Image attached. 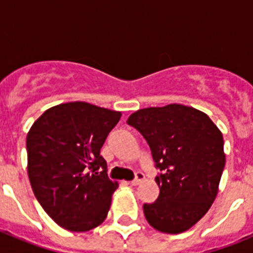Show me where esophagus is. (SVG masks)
Instances as JSON below:
<instances>
[{
	"label": "esophagus",
	"mask_w": 253,
	"mask_h": 253,
	"mask_svg": "<svg viewBox=\"0 0 253 253\" xmlns=\"http://www.w3.org/2000/svg\"><path fill=\"white\" fill-rule=\"evenodd\" d=\"M143 180H144V175H143L142 172H137V173H135V178L131 181V185H134V186H135V185H139Z\"/></svg>",
	"instance_id": "obj_1"
}]
</instances>
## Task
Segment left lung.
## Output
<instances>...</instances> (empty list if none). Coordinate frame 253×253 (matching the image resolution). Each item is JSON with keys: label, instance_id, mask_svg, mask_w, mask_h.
I'll return each instance as SVG.
<instances>
[{"label": "left lung", "instance_id": "left-lung-1", "mask_svg": "<svg viewBox=\"0 0 253 253\" xmlns=\"http://www.w3.org/2000/svg\"><path fill=\"white\" fill-rule=\"evenodd\" d=\"M161 169L158 199L143 205L147 222L162 233L187 231L207 214L225 165L222 131L203 111L181 104L146 107L128 118Z\"/></svg>", "mask_w": 253, "mask_h": 253}]
</instances>
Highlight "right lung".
I'll use <instances>...</instances> for the list:
<instances>
[{"label": "right lung", "mask_w": 253, "mask_h": 253, "mask_svg": "<svg viewBox=\"0 0 253 253\" xmlns=\"http://www.w3.org/2000/svg\"><path fill=\"white\" fill-rule=\"evenodd\" d=\"M122 113L75 101L44 111L26 137L35 198L58 225L87 232L107 216L119 184L107 177L100 149Z\"/></svg>", "instance_id": "add662e5"}]
</instances>
